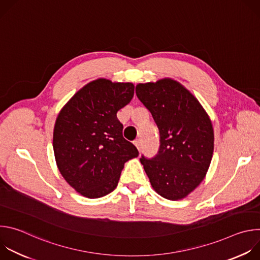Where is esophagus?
<instances>
[{
  "mask_svg": "<svg viewBox=\"0 0 260 260\" xmlns=\"http://www.w3.org/2000/svg\"><path fill=\"white\" fill-rule=\"evenodd\" d=\"M135 146L138 148V150H141V147H142V141L140 139H137L134 141Z\"/></svg>",
  "mask_w": 260,
  "mask_h": 260,
  "instance_id": "obj_1",
  "label": "esophagus"
}]
</instances>
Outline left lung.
<instances>
[{"instance_id":"8db88e82","label":"left lung","mask_w":260,"mask_h":260,"mask_svg":"<svg viewBox=\"0 0 260 260\" xmlns=\"http://www.w3.org/2000/svg\"><path fill=\"white\" fill-rule=\"evenodd\" d=\"M136 94L160 134L158 154L140 158L151 186L170 201L186 198L203 182L212 160L211 119L198 99L172 78L139 83Z\"/></svg>"}]
</instances>
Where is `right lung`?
Masks as SVG:
<instances>
[{
	"label": "right lung",
	"mask_w": 260,
	"mask_h": 260,
	"mask_svg": "<svg viewBox=\"0 0 260 260\" xmlns=\"http://www.w3.org/2000/svg\"><path fill=\"white\" fill-rule=\"evenodd\" d=\"M131 82L93 80L61 108L53 129L56 166L72 188L88 199L112 192L124 164L138 157L122 136L117 112L134 96Z\"/></svg>",
	"instance_id": "right-lung-1"
}]
</instances>
